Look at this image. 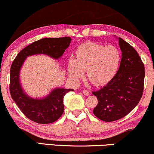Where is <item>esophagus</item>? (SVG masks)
I'll return each instance as SVG.
<instances>
[{
	"instance_id": "1",
	"label": "esophagus",
	"mask_w": 154,
	"mask_h": 154,
	"mask_svg": "<svg viewBox=\"0 0 154 154\" xmlns=\"http://www.w3.org/2000/svg\"><path fill=\"white\" fill-rule=\"evenodd\" d=\"M83 93L85 96H89V94H90V93H89L88 91H87V90H83Z\"/></svg>"
}]
</instances>
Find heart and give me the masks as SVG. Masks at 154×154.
<instances>
[{
    "label": "heart",
    "mask_w": 154,
    "mask_h": 154,
    "mask_svg": "<svg viewBox=\"0 0 154 154\" xmlns=\"http://www.w3.org/2000/svg\"><path fill=\"white\" fill-rule=\"evenodd\" d=\"M121 58L120 50L114 45L85 42L75 49V59L68 60V75L71 79L76 81L86 71L87 79L94 86H104L116 75Z\"/></svg>",
    "instance_id": "b5f03b06"
}]
</instances>
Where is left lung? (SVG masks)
<instances>
[{
  "label": "left lung",
  "instance_id": "left-lung-1",
  "mask_svg": "<svg viewBox=\"0 0 154 154\" xmlns=\"http://www.w3.org/2000/svg\"><path fill=\"white\" fill-rule=\"evenodd\" d=\"M122 58L119 71L109 83L93 94L98 104L93 113L100 120L111 122L128 115L142 97L145 68L136 51L119 38Z\"/></svg>",
  "mask_w": 154,
  "mask_h": 154
}]
</instances>
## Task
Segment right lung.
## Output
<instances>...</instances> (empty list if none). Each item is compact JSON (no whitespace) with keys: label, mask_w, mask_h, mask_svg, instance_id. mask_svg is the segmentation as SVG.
I'll use <instances>...</instances> for the list:
<instances>
[{"label":"right lung","mask_w":154,"mask_h":154,"mask_svg":"<svg viewBox=\"0 0 154 154\" xmlns=\"http://www.w3.org/2000/svg\"><path fill=\"white\" fill-rule=\"evenodd\" d=\"M70 37L45 38L22 49L13 60L10 70L11 96L22 113L30 120L41 124L51 123L58 120L64 111L63 97L73 89L56 88L43 99H34L23 91L19 81L20 68L27 56L46 54L58 59L69 46Z\"/></svg>","instance_id":"add662e5"}]
</instances>
